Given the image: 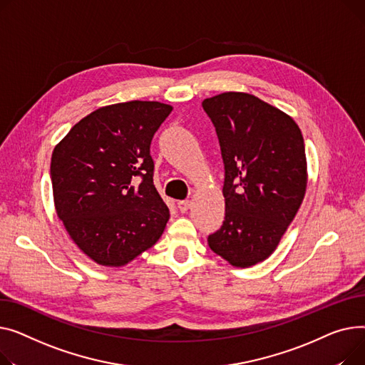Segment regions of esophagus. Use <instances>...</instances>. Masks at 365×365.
Listing matches in <instances>:
<instances>
[{"label": "esophagus", "mask_w": 365, "mask_h": 365, "mask_svg": "<svg viewBox=\"0 0 365 365\" xmlns=\"http://www.w3.org/2000/svg\"><path fill=\"white\" fill-rule=\"evenodd\" d=\"M190 207H191V200H180L178 202V209L181 212H187Z\"/></svg>", "instance_id": "34e87169"}]
</instances>
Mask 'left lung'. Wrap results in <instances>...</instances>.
Segmentation results:
<instances>
[{
    "label": "left lung",
    "mask_w": 365,
    "mask_h": 365,
    "mask_svg": "<svg viewBox=\"0 0 365 365\" xmlns=\"http://www.w3.org/2000/svg\"><path fill=\"white\" fill-rule=\"evenodd\" d=\"M224 160L225 220L209 247L232 267L265 261L302 205L308 174L296 122L247 93L203 100Z\"/></svg>",
    "instance_id": "1"
}]
</instances>
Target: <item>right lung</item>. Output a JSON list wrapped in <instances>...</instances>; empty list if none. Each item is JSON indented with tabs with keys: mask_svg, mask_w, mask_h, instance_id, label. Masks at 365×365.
I'll list each match as a JSON object with an SVG mask.
<instances>
[{
	"mask_svg": "<svg viewBox=\"0 0 365 365\" xmlns=\"http://www.w3.org/2000/svg\"><path fill=\"white\" fill-rule=\"evenodd\" d=\"M173 106L126 101L81 119L51 156L57 217L98 265L122 267L152 247L169 220L153 184L150 144Z\"/></svg>",
	"mask_w": 365,
	"mask_h": 365,
	"instance_id": "add662e5",
	"label": "right lung"
}]
</instances>
